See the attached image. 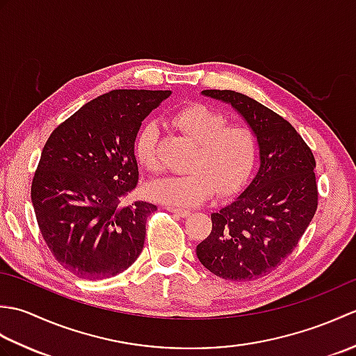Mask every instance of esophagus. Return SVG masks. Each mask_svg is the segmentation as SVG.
Instances as JSON below:
<instances>
[{
    "label": "esophagus",
    "mask_w": 356,
    "mask_h": 356,
    "mask_svg": "<svg viewBox=\"0 0 356 356\" xmlns=\"http://www.w3.org/2000/svg\"><path fill=\"white\" fill-rule=\"evenodd\" d=\"M166 209L170 211V213L177 214L179 217H188L191 214L190 209H182V208H174V207H166Z\"/></svg>",
    "instance_id": "1"
}]
</instances>
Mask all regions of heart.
Returning a JSON list of instances; mask_svg holds the SVG:
<instances>
[{
  "label": "heart",
  "mask_w": 356,
  "mask_h": 356,
  "mask_svg": "<svg viewBox=\"0 0 356 356\" xmlns=\"http://www.w3.org/2000/svg\"><path fill=\"white\" fill-rule=\"evenodd\" d=\"M172 122L195 145L190 170L179 176L156 179L147 186L149 199L172 207H193L207 202L217 188L220 194L237 193L251 177L259 156V140L245 124L228 119L205 104H188L172 115ZM159 128L154 122L140 127L134 139V156L148 171L159 168Z\"/></svg>",
  "instance_id": "obj_1"
}]
</instances>
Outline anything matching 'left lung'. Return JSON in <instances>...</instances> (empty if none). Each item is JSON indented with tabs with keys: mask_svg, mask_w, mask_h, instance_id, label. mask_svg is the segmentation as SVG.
<instances>
[{
	"mask_svg": "<svg viewBox=\"0 0 356 356\" xmlns=\"http://www.w3.org/2000/svg\"><path fill=\"white\" fill-rule=\"evenodd\" d=\"M202 95L229 104L252 128L260 165L246 190L211 214L213 229L195 254L217 277L257 280L297 248L315 216V157L286 119L252 97L232 90H203Z\"/></svg>",
	"mask_w": 356,
	"mask_h": 356,
	"instance_id": "8db88e82",
	"label": "left lung"
}]
</instances>
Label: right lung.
<instances>
[{"instance_id":"obj_1","label":"right lung","mask_w":356,"mask_h":356,"mask_svg":"<svg viewBox=\"0 0 356 356\" xmlns=\"http://www.w3.org/2000/svg\"><path fill=\"white\" fill-rule=\"evenodd\" d=\"M170 90H113L53 130L32 182V203L53 257L79 278L102 280L140 255L148 202L122 205L139 179L134 139Z\"/></svg>"}]
</instances>
